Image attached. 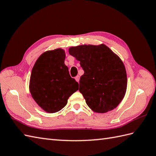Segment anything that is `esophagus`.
<instances>
[{"label":"esophagus","instance_id":"obj_1","mask_svg":"<svg viewBox=\"0 0 156 156\" xmlns=\"http://www.w3.org/2000/svg\"><path fill=\"white\" fill-rule=\"evenodd\" d=\"M75 80L78 82L79 80H80V76H76L75 77Z\"/></svg>","mask_w":156,"mask_h":156}]
</instances>
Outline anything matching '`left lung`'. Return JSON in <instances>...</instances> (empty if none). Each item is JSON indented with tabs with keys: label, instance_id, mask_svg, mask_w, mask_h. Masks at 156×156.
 Listing matches in <instances>:
<instances>
[{
	"label": "left lung",
	"instance_id": "left-lung-1",
	"mask_svg": "<svg viewBox=\"0 0 156 156\" xmlns=\"http://www.w3.org/2000/svg\"><path fill=\"white\" fill-rule=\"evenodd\" d=\"M68 52L84 71L79 91L90 109L106 113L116 108L127 88L126 68L119 57L104 44L70 47Z\"/></svg>",
	"mask_w": 156,
	"mask_h": 156
}]
</instances>
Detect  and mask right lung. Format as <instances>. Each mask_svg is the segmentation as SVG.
Listing matches in <instances>:
<instances>
[{"label":"right lung","mask_w":156,"mask_h":156,"mask_svg":"<svg viewBox=\"0 0 156 156\" xmlns=\"http://www.w3.org/2000/svg\"><path fill=\"white\" fill-rule=\"evenodd\" d=\"M65 58L63 49L48 50L39 56L32 68L29 83L31 96L48 113L62 109L78 90V83L71 78L64 64Z\"/></svg>","instance_id":"right-lung-1"}]
</instances>
